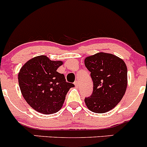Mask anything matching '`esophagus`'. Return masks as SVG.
<instances>
[{"label": "esophagus", "mask_w": 147, "mask_h": 147, "mask_svg": "<svg viewBox=\"0 0 147 147\" xmlns=\"http://www.w3.org/2000/svg\"><path fill=\"white\" fill-rule=\"evenodd\" d=\"M74 84H75V86H76V88L79 87V81H75L74 82Z\"/></svg>", "instance_id": "esophagus-1"}]
</instances>
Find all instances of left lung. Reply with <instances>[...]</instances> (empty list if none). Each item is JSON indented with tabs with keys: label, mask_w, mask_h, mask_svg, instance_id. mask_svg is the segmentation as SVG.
Wrapping results in <instances>:
<instances>
[{
	"label": "left lung",
	"mask_w": 147,
	"mask_h": 147,
	"mask_svg": "<svg viewBox=\"0 0 147 147\" xmlns=\"http://www.w3.org/2000/svg\"><path fill=\"white\" fill-rule=\"evenodd\" d=\"M84 63L93 82L92 94L84 99L86 107L96 113L110 111L122 100L126 90L125 62L113 54L99 53L86 58Z\"/></svg>",
	"instance_id": "8db88e82"
}]
</instances>
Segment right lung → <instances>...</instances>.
I'll use <instances>...</instances> for the list:
<instances>
[{"label":"right lung","mask_w":147,"mask_h":147,"mask_svg":"<svg viewBox=\"0 0 147 147\" xmlns=\"http://www.w3.org/2000/svg\"><path fill=\"white\" fill-rule=\"evenodd\" d=\"M62 64V61H50L45 55H40L28 61L20 69L18 79L21 92L36 111L43 114L58 112L67 92L74 86L57 71Z\"/></svg>","instance_id":"right-lung-1"}]
</instances>
